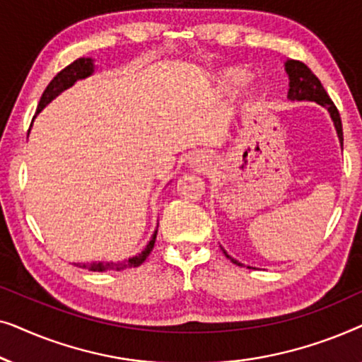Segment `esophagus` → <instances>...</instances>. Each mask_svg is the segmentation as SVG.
<instances>
[{"label": "esophagus", "instance_id": "obj_1", "mask_svg": "<svg viewBox=\"0 0 362 362\" xmlns=\"http://www.w3.org/2000/svg\"><path fill=\"white\" fill-rule=\"evenodd\" d=\"M191 165L194 168H204L206 166V156L204 155H196L194 158H192Z\"/></svg>", "mask_w": 362, "mask_h": 362}]
</instances>
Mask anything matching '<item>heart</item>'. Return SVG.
<instances>
[{
    "instance_id": "b5f03b06",
    "label": "heart",
    "mask_w": 362,
    "mask_h": 362,
    "mask_svg": "<svg viewBox=\"0 0 362 362\" xmlns=\"http://www.w3.org/2000/svg\"><path fill=\"white\" fill-rule=\"evenodd\" d=\"M250 77H252L250 69H247L244 66H227L216 74L214 81L221 90L230 92V90H235V88H239L240 86H244ZM257 92H262V90L259 88Z\"/></svg>"
}]
</instances>
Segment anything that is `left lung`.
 Instances as JSON below:
<instances>
[{
  "instance_id": "left-lung-1",
  "label": "left lung",
  "mask_w": 362,
  "mask_h": 362,
  "mask_svg": "<svg viewBox=\"0 0 362 362\" xmlns=\"http://www.w3.org/2000/svg\"><path fill=\"white\" fill-rule=\"evenodd\" d=\"M285 71L290 77V83H288L290 88H288V95L286 97L293 102L295 100L315 102L323 108H326L329 113L331 120H333V123H334V128H336V133H338L341 146H343V125H341L339 112H338V108H336L334 103L331 102V98L328 93H326L325 87L321 86L320 78L310 71L308 66H305V64L300 61H293V59H288V61L285 62ZM224 254L227 259L232 262V264L242 267L240 262L232 259V257L227 254L226 250H224Z\"/></svg>"
}]
</instances>
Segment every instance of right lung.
<instances>
[{
	"instance_id": "right-lung-1",
	"label": "right lung",
	"mask_w": 362,
	"mask_h": 362,
	"mask_svg": "<svg viewBox=\"0 0 362 362\" xmlns=\"http://www.w3.org/2000/svg\"><path fill=\"white\" fill-rule=\"evenodd\" d=\"M93 71H95V64H93L92 57H81V59H77V61H74L72 64H69V66L66 69H62V71L59 72L57 76L52 78L51 83H49V86L46 87V90H44L41 100H39L36 115L42 110L44 107L47 105V103H51L54 98H56L57 95H61V93L64 90H67L69 87H72L77 81H82V78L90 77ZM36 115H34V117H36ZM28 135H29V133H28ZM156 234H158V227L155 229V232H153L151 239L146 244L145 249H143L138 255L130 257L128 260H123V262H92V264H82V265L76 264V265L81 267V269H88L90 272L123 270V269H132V267H138L146 260V257L150 255L153 247H155Z\"/></svg>"
}]
</instances>
